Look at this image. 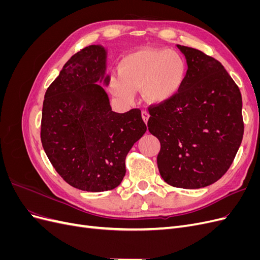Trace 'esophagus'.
Instances as JSON below:
<instances>
[{
    "mask_svg": "<svg viewBox=\"0 0 260 260\" xmlns=\"http://www.w3.org/2000/svg\"><path fill=\"white\" fill-rule=\"evenodd\" d=\"M148 118H149L148 113H147L146 111H143V112H142V119H143V121H144L145 123H147V121H148Z\"/></svg>",
    "mask_w": 260,
    "mask_h": 260,
    "instance_id": "obj_1",
    "label": "esophagus"
}]
</instances>
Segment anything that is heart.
I'll return each instance as SVG.
<instances>
[{"label": "heart", "mask_w": 260, "mask_h": 260, "mask_svg": "<svg viewBox=\"0 0 260 260\" xmlns=\"http://www.w3.org/2000/svg\"><path fill=\"white\" fill-rule=\"evenodd\" d=\"M118 70L119 75L111 78L109 90L124 103H131L139 90L149 104L166 103L181 91L186 79L183 57L167 49L131 52L120 60Z\"/></svg>", "instance_id": "heart-1"}]
</instances>
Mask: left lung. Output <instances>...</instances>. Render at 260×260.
<instances>
[{
  "label": "left lung",
  "mask_w": 260,
  "mask_h": 260,
  "mask_svg": "<svg viewBox=\"0 0 260 260\" xmlns=\"http://www.w3.org/2000/svg\"><path fill=\"white\" fill-rule=\"evenodd\" d=\"M186 79L177 95L149 107L148 131L160 142L157 166L165 182L182 188L215 183L241 145L244 123L239 86L221 62L177 44Z\"/></svg>",
  "instance_id": "left-lung-1"
}]
</instances>
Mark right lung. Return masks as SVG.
<instances>
[{"mask_svg": "<svg viewBox=\"0 0 260 260\" xmlns=\"http://www.w3.org/2000/svg\"><path fill=\"white\" fill-rule=\"evenodd\" d=\"M107 50L92 44L73 55L44 95L41 142L58 175L86 192L113 190L125 156L146 132L140 109L112 111L105 89Z\"/></svg>", "mask_w": 260, "mask_h": 260, "instance_id": "add662e5", "label": "right lung"}]
</instances>
